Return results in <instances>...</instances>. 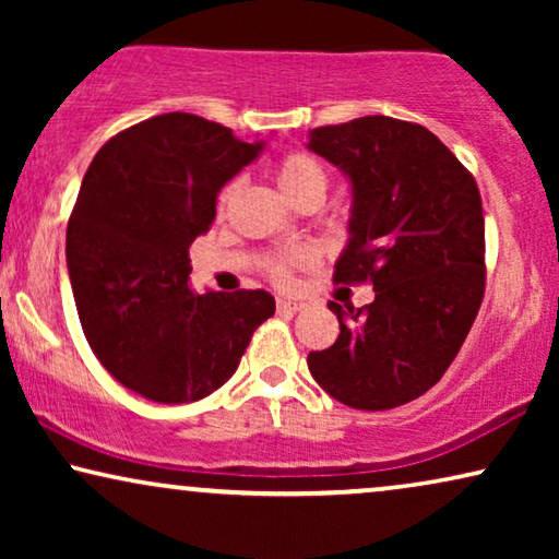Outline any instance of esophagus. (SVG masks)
I'll use <instances>...</instances> for the list:
<instances>
[{"label": "esophagus", "instance_id": "34e87169", "mask_svg": "<svg viewBox=\"0 0 559 559\" xmlns=\"http://www.w3.org/2000/svg\"><path fill=\"white\" fill-rule=\"evenodd\" d=\"M302 308H305V302L293 300V297H280V300H277V310L280 312H297V310H302Z\"/></svg>", "mask_w": 559, "mask_h": 559}]
</instances>
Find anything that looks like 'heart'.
Instances as JSON below:
<instances>
[{"label": "heart", "instance_id": "b5f03b06", "mask_svg": "<svg viewBox=\"0 0 559 559\" xmlns=\"http://www.w3.org/2000/svg\"><path fill=\"white\" fill-rule=\"evenodd\" d=\"M277 186L282 193L287 195L289 203H295L297 198L308 195V193H325L328 178L323 165L318 163L312 155H305V152H293V155L282 157L277 165ZM234 188H226L224 195H221V205L228 203ZM293 262H308V254H295ZM272 277L277 282H287L289 272L285 262H274L272 264Z\"/></svg>", "mask_w": 559, "mask_h": 559}]
</instances>
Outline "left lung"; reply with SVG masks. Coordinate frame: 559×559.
<instances>
[{"instance_id":"1","label":"left lung","mask_w":559,"mask_h":559,"mask_svg":"<svg viewBox=\"0 0 559 559\" xmlns=\"http://www.w3.org/2000/svg\"><path fill=\"white\" fill-rule=\"evenodd\" d=\"M308 150L346 175L348 241L335 282L373 302H328L341 333L312 350V379L354 409H392L438 384L484 300V205L473 175L430 129L392 117L318 127Z\"/></svg>"}]
</instances>
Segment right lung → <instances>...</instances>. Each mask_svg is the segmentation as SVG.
Masks as SVG:
<instances>
[{
    "mask_svg": "<svg viewBox=\"0 0 559 559\" xmlns=\"http://www.w3.org/2000/svg\"><path fill=\"white\" fill-rule=\"evenodd\" d=\"M228 127L170 111L111 136L83 175L66 264L83 333L104 369L163 404L224 386L274 316L264 289L195 295L188 249L221 188L262 155Z\"/></svg>",
    "mask_w": 559,
    "mask_h": 559,
    "instance_id": "1",
    "label": "right lung"
}]
</instances>
